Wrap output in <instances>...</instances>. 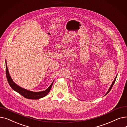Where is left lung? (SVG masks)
Segmentation results:
<instances>
[{
	"instance_id": "8db88e82",
	"label": "left lung",
	"mask_w": 127,
	"mask_h": 127,
	"mask_svg": "<svg viewBox=\"0 0 127 127\" xmlns=\"http://www.w3.org/2000/svg\"><path fill=\"white\" fill-rule=\"evenodd\" d=\"M117 75H116V76L115 77V79H114V81H113V82H112V84H111V86L110 87V88H109V90L108 91V92H106V93L105 94V95H107L108 93H109V92L111 91V90L112 89V87H113V85H114V83L115 82V81H116V78H117Z\"/></svg>"
}]
</instances>
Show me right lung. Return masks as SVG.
I'll list each match as a JSON object with an SVG mask.
<instances>
[{"mask_svg":"<svg viewBox=\"0 0 127 127\" xmlns=\"http://www.w3.org/2000/svg\"><path fill=\"white\" fill-rule=\"evenodd\" d=\"M5 71H6V78H7L8 81L11 88L15 92L19 93V94H21L23 97L29 99H38L46 96L49 93L53 83V81L49 87L45 91H41V92H37L30 91L21 87V86H19V85L16 84L14 81H13V80L12 79L9 74L8 68L7 67V65H6V60H5Z\"/></svg>","mask_w":127,"mask_h":127,"instance_id":"obj_1","label":"right lung"}]
</instances>
